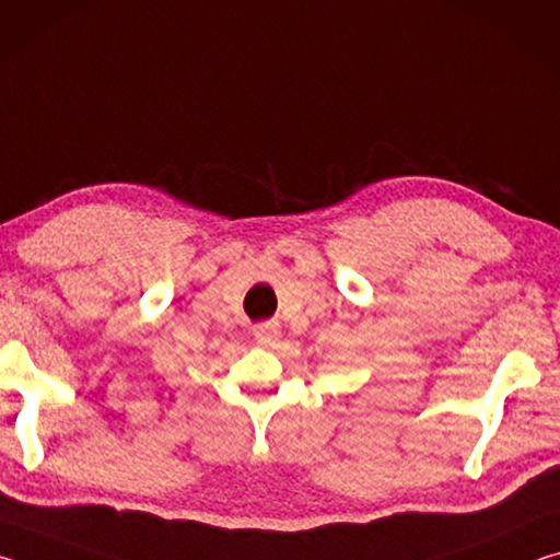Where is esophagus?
<instances>
[{"label":"esophagus","instance_id":"obj_1","mask_svg":"<svg viewBox=\"0 0 560 560\" xmlns=\"http://www.w3.org/2000/svg\"><path fill=\"white\" fill-rule=\"evenodd\" d=\"M254 336H257L261 346H273L281 336V328H279L277 320H264V324L254 326Z\"/></svg>","mask_w":560,"mask_h":560}]
</instances>
